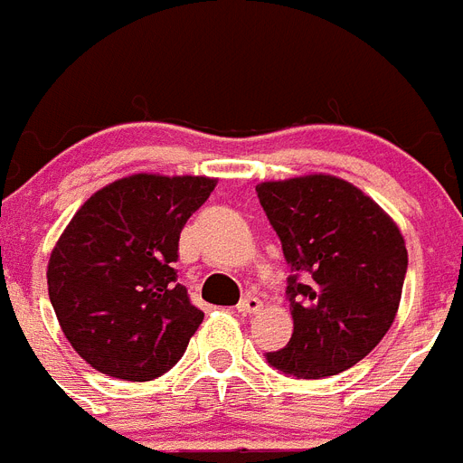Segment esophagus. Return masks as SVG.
Segmentation results:
<instances>
[{
  "label": "esophagus",
  "mask_w": 463,
  "mask_h": 463,
  "mask_svg": "<svg viewBox=\"0 0 463 463\" xmlns=\"http://www.w3.org/2000/svg\"><path fill=\"white\" fill-rule=\"evenodd\" d=\"M261 307H264V304H261V299L254 295H244L242 299L238 302L240 314H257V311H261Z\"/></svg>",
  "instance_id": "34e87169"
}]
</instances>
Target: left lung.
I'll return each mask as SVG.
<instances>
[{
	"label": "left lung",
	"mask_w": 463,
	"mask_h": 463,
	"mask_svg": "<svg viewBox=\"0 0 463 463\" xmlns=\"http://www.w3.org/2000/svg\"><path fill=\"white\" fill-rule=\"evenodd\" d=\"M290 264V342L266 359L295 378L359 364L392 326L407 276L400 228L347 180L314 173L257 185Z\"/></svg>",
	"instance_id": "1"
}]
</instances>
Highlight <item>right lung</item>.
<instances>
[{
    "mask_svg": "<svg viewBox=\"0 0 463 463\" xmlns=\"http://www.w3.org/2000/svg\"><path fill=\"white\" fill-rule=\"evenodd\" d=\"M206 175L135 173L97 190L52 250L49 302L99 373L145 383L185 354L204 314L178 283V240L213 193Z\"/></svg>",
    "mask_w": 463,
    "mask_h": 463,
    "instance_id": "obj_1",
    "label": "right lung"
}]
</instances>
